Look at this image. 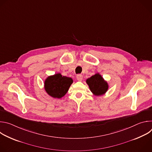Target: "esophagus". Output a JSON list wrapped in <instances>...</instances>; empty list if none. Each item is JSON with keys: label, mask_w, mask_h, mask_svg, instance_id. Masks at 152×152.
<instances>
[{"label": "esophagus", "mask_w": 152, "mask_h": 152, "mask_svg": "<svg viewBox=\"0 0 152 152\" xmlns=\"http://www.w3.org/2000/svg\"><path fill=\"white\" fill-rule=\"evenodd\" d=\"M76 78L77 79V80L79 81H82L83 79V76L82 75H77L76 76Z\"/></svg>", "instance_id": "1"}]
</instances>
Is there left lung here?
Returning a JSON list of instances; mask_svg holds the SVG:
<instances>
[{
	"label": "left lung",
	"mask_w": 152,
	"mask_h": 152,
	"mask_svg": "<svg viewBox=\"0 0 152 152\" xmlns=\"http://www.w3.org/2000/svg\"><path fill=\"white\" fill-rule=\"evenodd\" d=\"M91 93L96 96H100L105 94L109 89V84L100 74L96 73L86 80Z\"/></svg>",
	"instance_id": "8db88e82"
}]
</instances>
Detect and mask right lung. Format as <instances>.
Returning <instances> with one entry per match:
<instances>
[{
    "mask_svg": "<svg viewBox=\"0 0 152 152\" xmlns=\"http://www.w3.org/2000/svg\"><path fill=\"white\" fill-rule=\"evenodd\" d=\"M73 80L72 78L62 76L60 73L49 76L44 82L47 94L55 99H61L66 94Z\"/></svg>",
    "mask_w": 152,
    "mask_h": 152,
    "instance_id": "obj_1",
    "label": "right lung"
}]
</instances>
